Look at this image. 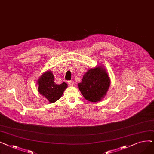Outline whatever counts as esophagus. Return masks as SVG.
Here are the masks:
<instances>
[{"label": "esophagus", "instance_id": "esophagus-1", "mask_svg": "<svg viewBox=\"0 0 154 154\" xmlns=\"http://www.w3.org/2000/svg\"><path fill=\"white\" fill-rule=\"evenodd\" d=\"M74 80H69V81H68V84H69V85H70V86H73V85H74Z\"/></svg>", "mask_w": 154, "mask_h": 154}]
</instances>
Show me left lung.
<instances>
[{"instance_id":"obj_1","label":"left lung","mask_w":154,"mask_h":154,"mask_svg":"<svg viewBox=\"0 0 154 154\" xmlns=\"http://www.w3.org/2000/svg\"><path fill=\"white\" fill-rule=\"evenodd\" d=\"M110 82L107 72L102 67H97L85 73L82 82L78 84V87L85 99L96 102L101 100L106 95Z\"/></svg>"}]
</instances>
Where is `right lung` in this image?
<instances>
[{"label":"right lung","instance_id":"right-lung-1","mask_svg":"<svg viewBox=\"0 0 154 154\" xmlns=\"http://www.w3.org/2000/svg\"><path fill=\"white\" fill-rule=\"evenodd\" d=\"M38 92L48 100L50 103H54L62 95L64 90L67 87L65 82L59 85L54 82V77L51 71H47L38 80Z\"/></svg>","mask_w":154,"mask_h":154}]
</instances>
